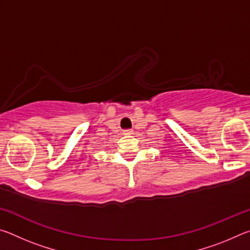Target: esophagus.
I'll list each match as a JSON object with an SVG mask.
<instances>
[{"label":"esophagus","instance_id":"obj_1","mask_svg":"<svg viewBox=\"0 0 250 250\" xmlns=\"http://www.w3.org/2000/svg\"><path fill=\"white\" fill-rule=\"evenodd\" d=\"M122 134L126 135V137H130V135L133 134V130H131V129H129V130H124V131H122Z\"/></svg>","mask_w":250,"mask_h":250}]
</instances>
